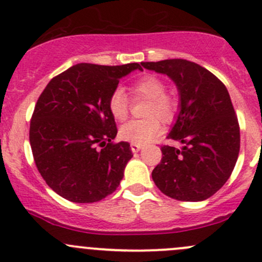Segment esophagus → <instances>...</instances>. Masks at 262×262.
<instances>
[{"instance_id":"34e87169","label":"esophagus","mask_w":262,"mask_h":262,"mask_svg":"<svg viewBox=\"0 0 262 262\" xmlns=\"http://www.w3.org/2000/svg\"><path fill=\"white\" fill-rule=\"evenodd\" d=\"M130 148H132V152L137 153L142 149V146H139V144H130Z\"/></svg>"}]
</instances>
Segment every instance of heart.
Wrapping results in <instances>:
<instances>
[{
	"label": "heart",
	"mask_w": 262,
	"mask_h": 262,
	"mask_svg": "<svg viewBox=\"0 0 262 262\" xmlns=\"http://www.w3.org/2000/svg\"><path fill=\"white\" fill-rule=\"evenodd\" d=\"M130 91L137 99L148 100L144 114L148 118L142 120H132L124 124L119 130V136L123 141L132 144H143L152 141L161 132L162 121H171L178 110V101L175 97L166 94V84L157 76L147 75L138 78L130 86ZM109 112L116 120L123 121L129 114V100L125 92L121 89H116L112 92L107 101Z\"/></svg>",
	"instance_id": "1"
}]
</instances>
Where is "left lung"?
<instances>
[{
  "mask_svg": "<svg viewBox=\"0 0 262 262\" xmlns=\"http://www.w3.org/2000/svg\"><path fill=\"white\" fill-rule=\"evenodd\" d=\"M146 70L168 76L179 91V113L152 171L156 186L181 202H202L231 176L239 152V125L226 86L212 72L186 59L142 62Z\"/></svg>",
  "mask_w": 262,
  "mask_h": 262,
  "instance_id": "8db88e82",
  "label": "left lung"
}]
</instances>
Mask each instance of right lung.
<instances>
[{"label":"right lung","mask_w":262,"mask_h":262,"mask_svg":"<svg viewBox=\"0 0 262 262\" xmlns=\"http://www.w3.org/2000/svg\"><path fill=\"white\" fill-rule=\"evenodd\" d=\"M138 63H78L52 78L34 109L30 146L41 178L73 203H95L113 194L132 155L128 142L114 143L116 124L107 101L119 80Z\"/></svg>","instance_id":"right-lung-1"}]
</instances>
